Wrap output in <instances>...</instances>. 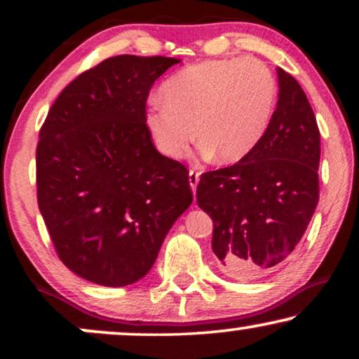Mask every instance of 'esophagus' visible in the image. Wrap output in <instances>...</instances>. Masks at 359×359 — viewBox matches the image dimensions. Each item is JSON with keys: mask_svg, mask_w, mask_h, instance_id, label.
<instances>
[{"mask_svg": "<svg viewBox=\"0 0 359 359\" xmlns=\"http://www.w3.org/2000/svg\"><path fill=\"white\" fill-rule=\"evenodd\" d=\"M198 183H199V173L194 170H189V184H191V189H193V193L198 188Z\"/></svg>", "mask_w": 359, "mask_h": 359, "instance_id": "esophagus-1", "label": "esophagus"}]
</instances>
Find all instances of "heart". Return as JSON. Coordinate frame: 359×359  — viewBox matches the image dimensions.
<instances>
[{
    "label": "heart",
    "instance_id": "obj_1",
    "mask_svg": "<svg viewBox=\"0 0 359 359\" xmlns=\"http://www.w3.org/2000/svg\"><path fill=\"white\" fill-rule=\"evenodd\" d=\"M163 96L147 112V127L161 154L183 158L198 135L210 160L230 165L252 154L268 132L278 83L257 58H220L175 73L165 81Z\"/></svg>",
    "mask_w": 359,
    "mask_h": 359
}]
</instances>
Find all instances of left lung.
Segmentation results:
<instances>
[{"label": "left lung", "mask_w": 359, "mask_h": 359, "mask_svg": "<svg viewBox=\"0 0 359 359\" xmlns=\"http://www.w3.org/2000/svg\"><path fill=\"white\" fill-rule=\"evenodd\" d=\"M271 124L248 156L201 175L198 205L214 222L212 250L235 279L273 271L301 242L318 203L320 132L296 78L278 68Z\"/></svg>", "instance_id": "1"}]
</instances>
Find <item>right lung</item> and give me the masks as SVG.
Here are the masks:
<instances>
[{"mask_svg": "<svg viewBox=\"0 0 359 359\" xmlns=\"http://www.w3.org/2000/svg\"><path fill=\"white\" fill-rule=\"evenodd\" d=\"M180 62L106 58L58 95L39 132V209L58 258L86 281L144 278L193 203L188 170L155 149L145 117L151 85Z\"/></svg>", "mask_w": 359, "mask_h": 359, "instance_id": "obj_1", "label": "right lung"}]
</instances>
